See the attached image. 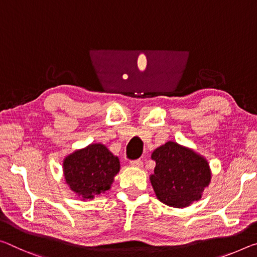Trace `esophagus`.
<instances>
[{"instance_id":"obj_1","label":"esophagus","mask_w":257,"mask_h":257,"mask_svg":"<svg viewBox=\"0 0 257 257\" xmlns=\"http://www.w3.org/2000/svg\"><path fill=\"white\" fill-rule=\"evenodd\" d=\"M130 166L134 167V168H142L143 167V161L140 160V159L138 160H133L130 161Z\"/></svg>"}]
</instances>
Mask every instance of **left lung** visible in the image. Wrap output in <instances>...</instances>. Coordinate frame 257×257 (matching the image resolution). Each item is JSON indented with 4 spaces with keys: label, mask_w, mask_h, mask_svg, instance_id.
Instances as JSON below:
<instances>
[{
    "label": "left lung",
    "mask_w": 257,
    "mask_h": 257,
    "mask_svg": "<svg viewBox=\"0 0 257 257\" xmlns=\"http://www.w3.org/2000/svg\"><path fill=\"white\" fill-rule=\"evenodd\" d=\"M151 158L156 161V168L150 181L162 203L184 208L201 199L211 178L205 158L170 141L154 150Z\"/></svg>",
    "instance_id": "1"
}]
</instances>
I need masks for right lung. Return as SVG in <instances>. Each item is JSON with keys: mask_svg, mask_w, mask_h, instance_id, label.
Returning a JSON list of instances; mask_svg holds the SVG:
<instances>
[{"mask_svg": "<svg viewBox=\"0 0 257 257\" xmlns=\"http://www.w3.org/2000/svg\"><path fill=\"white\" fill-rule=\"evenodd\" d=\"M63 170L70 189L85 200L111 189L114 176L120 170V161L106 146L96 143L65 158Z\"/></svg>", "mask_w": 257, "mask_h": 257, "instance_id": "1", "label": "right lung"}]
</instances>
